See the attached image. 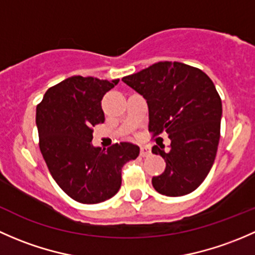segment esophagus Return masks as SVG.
I'll use <instances>...</instances> for the list:
<instances>
[{"label": "esophagus", "mask_w": 255, "mask_h": 255, "mask_svg": "<svg viewBox=\"0 0 255 255\" xmlns=\"http://www.w3.org/2000/svg\"><path fill=\"white\" fill-rule=\"evenodd\" d=\"M149 154H151V149L147 148V147H141V149H140L141 157H148Z\"/></svg>", "instance_id": "esophagus-1"}]
</instances>
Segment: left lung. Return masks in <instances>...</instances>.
Returning <instances> with one entry per match:
<instances>
[{
  "label": "left lung",
  "mask_w": 255,
  "mask_h": 255,
  "mask_svg": "<svg viewBox=\"0 0 255 255\" xmlns=\"http://www.w3.org/2000/svg\"><path fill=\"white\" fill-rule=\"evenodd\" d=\"M123 81L146 99L148 131L167 132L169 151L154 145L152 153L166 161V169L152 185L167 196L195 190L209 174L220 141L222 103L214 82L196 67L161 61Z\"/></svg>",
  "instance_id": "obj_1"
}]
</instances>
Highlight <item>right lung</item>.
Wrapping results in <instances>:
<instances>
[{"instance_id":"right-lung-1","label":"right lung","mask_w":255,"mask_h":255,"mask_svg":"<svg viewBox=\"0 0 255 255\" xmlns=\"http://www.w3.org/2000/svg\"><path fill=\"white\" fill-rule=\"evenodd\" d=\"M119 80L72 76L50 87L36 107L39 147L57 185L73 200L98 204L122 185V168L140 153L138 146L120 142L92 145L93 128L106 118L102 99Z\"/></svg>"}]
</instances>
